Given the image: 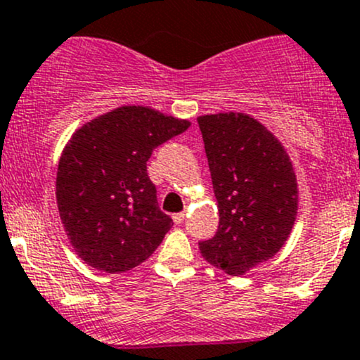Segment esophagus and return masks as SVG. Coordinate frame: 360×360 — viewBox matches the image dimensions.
Listing matches in <instances>:
<instances>
[{
  "instance_id": "1",
  "label": "esophagus",
  "mask_w": 360,
  "mask_h": 360,
  "mask_svg": "<svg viewBox=\"0 0 360 360\" xmlns=\"http://www.w3.org/2000/svg\"><path fill=\"white\" fill-rule=\"evenodd\" d=\"M184 217H186V214L177 212V214H174L172 219H174V223H176V224H181V223H184Z\"/></svg>"
}]
</instances>
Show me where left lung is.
<instances>
[{"mask_svg": "<svg viewBox=\"0 0 360 360\" xmlns=\"http://www.w3.org/2000/svg\"><path fill=\"white\" fill-rule=\"evenodd\" d=\"M219 210V226L198 242L202 256L228 275L270 259L296 219L297 188L282 144L242 112L197 120Z\"/></svg>", "mask_w": 360, "mask_h": 360, "instance_id": "left-lung-1", "label": "left lung"}]
</instances>
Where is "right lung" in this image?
<instances>
[{"instance_id": "1", "label": "right lung", "mask_w": 360, "mask_h": 360, "mask_svg": "<svg viewBox=\"0 0 360 360\" xmlns=\"http://www.w3.org/2000/svg\"><path fill=\"white\" fill-rule=\"evenodd\" d=\"M188 127L151 108L123 106L76 130L59 160L56 195L69 240L85 263L120 274L155 252L172 219L160 210L146 163Z\"/></svg>"}]
</instances>
